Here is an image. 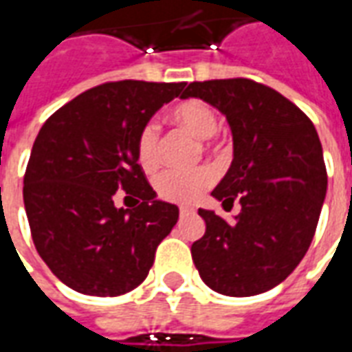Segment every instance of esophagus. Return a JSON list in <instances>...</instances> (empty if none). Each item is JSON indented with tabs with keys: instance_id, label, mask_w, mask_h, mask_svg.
I'll return each mask as SVG.
<instances>
[{
	"instance_id": "34e87169",
	"label": "esophagus",
	"mask_w": 352,
	"mask_h": 352,
	"mask_svg": "<svg viewBox=\"0 0 352 352\" xmlns=\"http://www.w3.org/2000/svg\"><path fill=\"white\" fill-rule=\"evenodd\" d=\"M189 214H195V208H191V206H180V216H189Z\"/></svg>"
}]
</instances>
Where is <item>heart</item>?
<instances>
[{
	"label": "heart",
	"mask_w": 352,
	"mask_h": 352,
	"mask_svg": "<svg viewBox=\"0 0 352 352\" xmlns=\"http://www.w3.org/2000/svg\"><path fill=\"white\" fill-rule=\"evenodd\" d=\"M170 121L184 131L191 132L199 140H208L218 131L216 111L203 100H186L170 109ZM136 157L144 170H153L161 159V136L153 123L142 126L136 138ZM214 180L208 168H197L191 172L166 170L157 176L155 189L161 199L172 203L195 201Z\"/></svg>",
	"instance_id": "1"
}]
</instances>
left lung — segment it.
I'll list each match as a JSON object with an SVG mask.
<instances>
[{
    "mask_svg": "<svg viewBox=\"0 0 352 352\" xmlns=\"http://www.w3.org/2000/svg\"><path fill=\"white\" fill-rule=\"evenodd\" d=\"M182 98H201L226 116L233 161L212 197L235 220L199 208L206 223L191 256L204 284L231 298L275 288L300 265L326 197V166L315 124L296 104L252 79L189 83Z\"/></svg>",
    "mask_w": 352,
    "mask_h": 352,
    "instance_id": "1",
    "label": "left lung"
}]
</instances>
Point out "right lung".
<instances>
[{"label": "right lung", "mask_w": 352, "mask_h": 352, "mask_svg": "<svg viewBox=\"0 0 352 352\" xmlns=\"http://www.w3.org/2000/svg\"><path fill=\"white\" fill-rule=\"evenodd\" d=\"M184 87L104 83L41 126L24 174V208L37 254L72 290L98 298L134 290L176 226L180 210L157 199L138 164L136 138ZM117 190L139 206L117 209Z\"/></svg>", "instance_id": "obj_1"}]
</instances>
